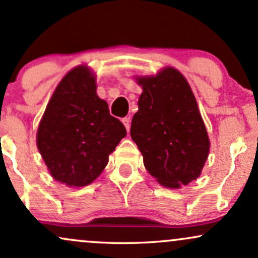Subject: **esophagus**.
<instances>
[{"label": "esophagus", "instance_id": "34e87169", "mask_svg": "<svg viewBox=\"0 0 258 258\" xmlns=\"http://www.w3.org/2000/svg\"><path fill=\"white\" fill-rule=\"evenodd\" d=\"M130 122H131V119H130V117H123V119H122V123L125 125L127 132H128L130 128H131V125H130Z\"/></svg>", "mask_w": 258, "mask_h": 258}]
</instances>
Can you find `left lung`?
Wrapping results in <instances>:
<instances>
[{"label": "left lung", "instance_id": "8db88e82", "mask_svg": "<svg viewBox=\"0 0 258 258\" xmlns=\"http://www.w3.org/2000/svg\"><path fill=\"white\" fill-rule=\"evenodd\" d=\"M138 84L143 93L132 119L131 137L144 166L162 185H186L200 176L210 149L193 92L173 68L138 78Z\"/></svg>", "mask_w": 258, "mask_h": 258}]
</instances>
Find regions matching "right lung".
<instances>
[{
    "instance_id": "obj_1",
    "label": "right lung",
    "mask_w": 258,
    "mask_h": 258,
    "mask_svg": "<svg viewBox=\"0 0 258 258\" xmlns=\"http://www.w3.org/2000/svg\"><path fill=\"white\" fill-rule=\"evenodd\" d=\"M125 136V126L97 96L90 70L78 67L64 76L44 110L37 148L53 178L84 186L104 170Z\"/></svg>"
}]
</instances>
